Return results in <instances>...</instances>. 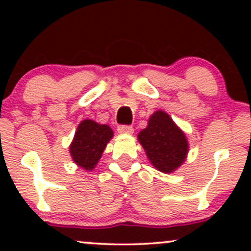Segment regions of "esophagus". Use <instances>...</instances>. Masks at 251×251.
Returning a JSON list of instances; mask_svg holds the SVG:
<instances>
[{"mask_svg":"<svg viewBox=\"0 0 251 251\" xmlns=\"http://www.w3.org/2000/svg\"><path fill=\"white\" fill-rule=\"evenodd\" d=\"M118 132L122 134H131L133 133V127L132 126H126V125H119L118 126Z\"/></svg>","mask_w":251,"mask_h":251,"instance_id":"obj_1","label":"esophagus"}]
</instances>
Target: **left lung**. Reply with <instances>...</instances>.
Instances as JSON below:
<instances>
[{
    "mask_svg": "<svg viewBox=\"0 0 251 251\" xmlns=\"http://www.w3.org/2000/svg\"><path fill=\"white\" fill-rule=\"evenodd\" d=\"M138 142L145 150L150 163L164 174L175 172L183 165L189 153L185 133L162 109L149 118L146 128L138 133Z\"/></svg>",
    "mask_w": 251,
    "mask_h": 251,
    "instance_id": "left-lung-1",
    "label": "left lung"
}]
</instances>
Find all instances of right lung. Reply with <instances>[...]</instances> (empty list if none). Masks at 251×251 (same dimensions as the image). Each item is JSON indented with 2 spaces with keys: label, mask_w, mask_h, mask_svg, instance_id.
<instances>
[{
  "label": "right lung",
  "mask_w": 251,
  "mask_h": 251,
  "mask_svg": "<svg viewBox=\"0 0 251 251\" xmlns=\"http://www.w3.org/2000/svg\"><path fill=\"white\" fill-rule=\"evenodd\" d=\"M113 138V131L108 125L85 119L77 125L70 153L73 162L86 171H92L101 158L106 145Z\"/></svg>",
  "instance_id": "right-lung-1"
}]
</instances>
